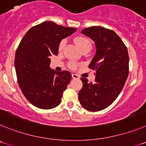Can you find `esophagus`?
Wrapping results in <instances>:
<instances>
[{
  "label": "esophagus",
  "instance_id": "1",
  "mask_svg": "<svg viewBox=\"0 0 146 146\" xmlns=\"http://www.w3.org/2000/svg\"><path fill=\"white\" fill-rule=\"evenodd\" d=\"M72 77L73 79H78V78H79V76L77 75V74H74V73L72 74Z\"/></svg>",
  "mask_w": 146,
  "mask_h": 146
}]
</instances>
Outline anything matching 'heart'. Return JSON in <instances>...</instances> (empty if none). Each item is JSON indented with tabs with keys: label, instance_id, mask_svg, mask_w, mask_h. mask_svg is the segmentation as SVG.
Returning a JSON list of instances; mask_svg holds the SVG:
<instances>
[{
	"label": "heart",
	"instance_id": "b5f03b06",
	"mask_svg": "<svg viewBox=\"0 0 146 146\" xmlns=\"http://www.w3.org/2000/svg\"><path fill=\"white\" fill-rule=\"evenodd\" d=\"M74 42H75L77 47H78L80 50H82L83 49L86 48H91V42H90L88 38H85V37H77V38L74 40ZM65 44V40H62L61 42H60V44H59V50H61L62 49L64 48ZM69 66H70V67L72 68V69H75L76 67L77 66V64H76V63H74V62H72V63H70Z\"/></svg>",
	"mask_w": 146,
	"mask_h": 146
}]
</instances>
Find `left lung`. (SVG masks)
I'll list each match as a JSON object with an SVG mask.
<instances>
[{
    "instance_id": "8db88e82",
    "label": "left lung",
    "mask_w": 146,
    "mask_h": 146,
    "mask_svg": "<svg viewBox=\"0 0 146 146\" xmlns=\"http://www.w3.org/2000/svg\"><path fill=\"white\" fill-rule=\"evenodd\" d=\"M81 33L91 38L96 45V53L89 67L95 71V82L81 77L82 88L79 101L89 111H100L109 107L123 89L129 74L127 48L115 32L94 26Z\"/></svg>"
}]
</instances>
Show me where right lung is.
I'll list each match as a JSON object with an SVG mask.
<instances>
[{
	"label": "right lung",
	"mask_w": 146,
	"mask_h": 146,
	"mask_svg": "<svg viewBox=\"0 0 146 146\" xmlns=\"http://www.w3.org/2000/svg\"><path fill=\"white\" fill-rule=\"evenodd\" d=\"M76 30L46 21L30 28L22 38L15 54V70L22 92L35 107L52 109L61 102L72 74L50 69V57L58 55L61 40Z\"/></svg>",
	"instance_id": "right-lung-1"
}]
</instances>
